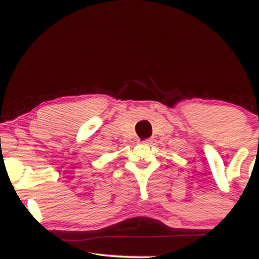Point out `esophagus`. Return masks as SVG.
I'll return each instance as SVG.
<instances>
[{
  "instance_id": "obj_1",
  "label": "esophagus",
  "mask_w": 259,
  "mask_h": 259,
  "mask_svg": "<svg viewBox=\"0 0 259 259\" xmlns=\"http://www.w3.org/2000/svg\"><path fill=\"white\" fill-rule=\"evenodd\" d=\"M151 139H145V140H140V144H150Z\"/></svg>"
}]
</instances>
